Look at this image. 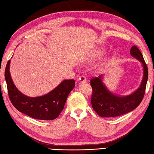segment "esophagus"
<instances>
[{
    "instance_id": "1",
    "label": "esophagus",
    "mask_w": 154,
    "mask_h": 154,
    "mask_svg": "<svg viewBox=\"0 0 154 154\" xmlns=\"http://www.w3.org/2000/svg\"><path fill=\"white\" fill-rule=\"evenodd\" d=\"M78 81H79V82H80V83H85V82H86V81H87V79H86L85 77L83 76V75H82V76L79 78Z\"/></svg>"
}]
</instances>
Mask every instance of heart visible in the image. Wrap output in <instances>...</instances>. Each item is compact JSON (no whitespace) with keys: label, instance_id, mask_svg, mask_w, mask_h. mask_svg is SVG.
<instances>
[{"label":"heart","instance_id":"1","mask_svg":"<svg viewBox=\"0 0 154 154\" xmlns=\"http://www.w3.org/2000/svg\"><path fill=\"white\" fill-rule=\"evenodd\" d=\"M105 50L103 48H98L97 49V50H95V51H94V55L93 56L94 58H100L102 56H103V55H104V54H105Z\"/></svg>","mask_w":154,"mask_h":154}]
</instances>
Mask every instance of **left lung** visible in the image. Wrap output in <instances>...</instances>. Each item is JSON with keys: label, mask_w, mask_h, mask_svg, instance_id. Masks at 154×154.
Segmentation results:
<instances>
[{"label": "left lung", "mask_w": 154, "mask_h": 154, "mask_svg": "<svg viewBox=\"0 0 154 154\" xmlns=\"http://www.w3.org/2000/svg\"><path fill=\"white\" fill-rule=\"evenodd\" d=\"M130 54L142 63L143 69V79L139 88L129 95L122 97L111 93L103 82V75L92 78L91 85L93 89L91 104L93 110L102 117H115L131 112L142 102L144 97L148 77V69L139 49L134 45Z\"/></svg>", "instance_id": "8db88e82"}]
</instances>
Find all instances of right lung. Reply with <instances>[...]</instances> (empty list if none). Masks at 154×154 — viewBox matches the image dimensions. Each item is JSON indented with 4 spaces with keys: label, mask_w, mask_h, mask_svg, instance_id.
<instances>
[{
    "label": "right lung",
    "mask_w": 154,
    "mask_h": 154,
    "mask_svg": "<svg viewBox=\"0 0 154 154\" xmlns=\"http://www.w3.org/2000/svg\"><path fill=\"white\" fill-rule=\"evenodd\" d=\"M10 63L6 64L5 77L8 96L12 104L20 112L38 120H54L63 110L69 94L75 87V80H64L45 95L30 97L22 94L14 85L10 73Z\"/></svg>",
    "instance_id": "obj_1"
}]
</instances>
